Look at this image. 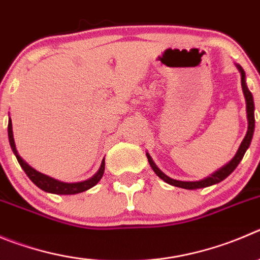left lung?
I'll use <instances>...</instances> for the list:
<instances>
[{"mask_svg":"<svg viewBox=\"0 0 260 260\" xmlns=\"http://www.w3.org/2000/svg\"><path fill=\"white\" fill-rule=\"evenodd\" d=\"M237 70L240 72L241 74V87H242V92H244V96H245V103H246V116H247V131H246V135H245L244 140H242L241 145L239 146L237 149L236 154L235 156L230 160L229 163L224 164L222 168H219L218 171H215L214 173H212L210 176L205 177V178L200 179V181H178V179H173L171 177L167 176L166 173L160 171L159 168L156 167V164L154 163V160L151 159L149 152H146V156L147 160H149L150 167L152 168V171L156 173V176L159 178L163 179L164 182L169 183L172 186H176V187H181V188H186V190H198V188H204V187H208V186H213V185H217L219 183L220 181H223L224 178L230 176L232 172L236 169V167L239 166L240 161L242 160L244 157L245 152L246 150L249 149L251 144V140H253V135H254V128H255V118H254V110H255V106H254V99H253V94L251 92L249 91L247 88V84H246V77H245V72L239 64H236Z\"/></svg>","mask_w":260,"mask_h":260,"instance_id":"left-lung-1","label":"left lung"}]
</instances>
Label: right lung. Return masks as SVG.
<instances>
[{"mask_svg":"<svg viewBox=\"0 0 260 260\" xmlns=\"http://www.w3.org/2000/svg\"><path fill=\"white\" fill-rule=\"evenodd\" d=\"M7 133H9V141L11 150L15 154L16 159H18L19 164L23 168V171L25 172L26 176L29 177L33 183H35L37 187H40L41 190L46 191V192L50 193H56V195H75V193L83 192V191L89 190L91 187L96 186L99 183L101 178L104 176V171H105V157L101 161V166L99 168V171L91 177V178L86 179V181L82 182H74V183H68V182H61L59 179H55L50 176H46V174L41 173V172L36 171L35 168H31L25 160L19 155L18 150H16L15 141H14V133H13V123H11V119H9V125H7Z\"/></svg>","mask_w":260,"mask_h":260,"instance_id":"obj_1","label":"right lung"}]
</instances>
